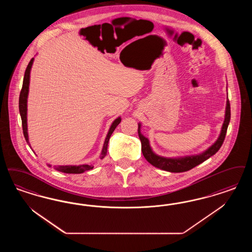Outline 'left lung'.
<instances>
[{
	"label": "left lung",
	"mask_w": 252,
	"mask_h": 252,
	"mask_svg": "<svg viewBox=\"0 0 252 252\" xmlns=\"http://www.w3.org/2000/svg\"><path fill=\"white\" fill-rule=\"evenodd\" d=\"M228 94V93H227ZM231 120V107H230V101L227 97L226 102V110H225V117L224 122L222 125L220 134L218 138V140L215 141L214 144L206 149L205 151L202 152L198 155H192V156H185V157H177V158H166L157 155L153 151L150 141L149 140L141 134V124L139 123L138 126V133L141 142V152L145 159L155 166L156 168H158L163 171H170V172H183V171H189L194 167L198 166L212 156H214L217 152L220 150L221 147L222 143L225 139L227 128L229 126V123Z\"/></svg>",
	"instance_id": "obj_1"
}]
</instances>
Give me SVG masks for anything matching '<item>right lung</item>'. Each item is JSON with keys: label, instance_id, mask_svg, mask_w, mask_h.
Wrapping results in <instances>:
<instances>
[{"label": "right lung", "instance_id": "add662e5", "mask_svg": "<svg viewBox=\"0 0 252 252\" xmlns=\"http://www.w3.org/2000/svg\"><path fill=\"white\" fill-rule=\"evenodd\" d=\"M33 58L30 61L26 70L24 74L23 78V83H22V89L20 91V99H19V109H20V117H21V122H22V129H23V135L24 138L27 141L28 145L31 147L30 141H29V136H28V126H27V101H28V94H29V85H30V73L31 68L32 66L33 63ZM121 117L119 116L116 118L114 121L112 122L111 127L108 131V134L106 136V139L103 144V148L100 154V159H103L106 155H107V149H108V142L110 141L111 134L116 128V126L120 124L121 122ZM32 149V147H31ZM49 167H51V165L48 164ZM94 167L88 165V164H81V165H64V166H58L54 167L56 171L64 172V173H82L84 171L92 170Z\"/></svg>", "mask_w": 252, "mask_h": 252}]
</instances>
